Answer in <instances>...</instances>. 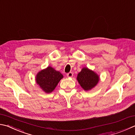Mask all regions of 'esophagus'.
Segmentation results:
<instances>
[{
  "label": "esophagus",
  "mask_w": 135,
  "mask_h": 135,
  "mask_svg": "<svg viewBox=\"0 0 135 135\" xmlns=\"http://www.w3.org/2000/svg\"><path fill=\"white\" fill-rule=\"evenodd\" d=\"M67 77H68L71 78V77H72L73 76V73H71V72H70V73H67Z\"/></svg>",
  "instance_id": "esophagus-1"
}]
</instances>
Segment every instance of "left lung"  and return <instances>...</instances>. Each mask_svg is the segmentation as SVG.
Wrapping results in <instances>:
<instances>
[{
	"label": "left lung",
	"instance_id": "left-lung-1",
	"mask_svg": "<svg viewBox=\"0 0 135 135\" xmlns=\"http://www.w3.org/2000/svg\"><path fill=\"white\" fill-rule=\"evenodd\" d=\"M77 80L85 91H89L94 88L99 83V76L93 71L84 67L78 74Z\"/></svg>",
	"mask_w": 135,
	"mask_h": 135
}]
</instances>
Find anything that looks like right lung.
<instances>
[{
  "instance_id": "add662e5",
  "label": "right lung",
  "mask_w": 135,
  "mask_h": 135,
  "mask_svg": "<svg viewBox=\"0 0 135 135\" xmlns=\"http://www.w3.org/2000/svg\"><path fill=\"white\" fill-rule=\"evenodd\" d=\"M63 75L58 71L49 66L41 70L36 75V82L44 91L50 93L54 91Z\"/></svg>"
}]
</instances>
